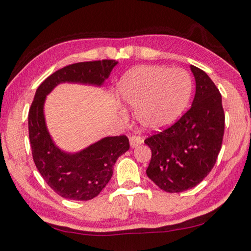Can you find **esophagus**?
Here are the masks:
<instances>
[{"mask_svg": "<svg viewBox=\"0 0 251 251\" xmlns=\"http://www.w3.org/2000/svg\"><path fill=\"white\" fill-rule=\"evenodd\" d=\"M143 138L140 137V136H130L129 137V143H130V147L134 148V147H137L138 145H140L141 143H143Z\"/></svg>", "mask_w": 251, "mask_h": 251, "instance_id": "obj_1", "label": "esophagus"}]
</instances>
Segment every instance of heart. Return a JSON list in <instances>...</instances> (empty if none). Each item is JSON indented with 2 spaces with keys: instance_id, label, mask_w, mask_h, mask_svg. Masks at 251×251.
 I'll return each mask as SVG.
<instances>
[{
  "instance_id": "heart-1",
  "label": "heart",
  "mask_w": 251,
  "mask_h": 251,
  "mask_svg": "<svg viewBox=\"0 0 251 251\" xmlns=\"http://www.w3.org/2000/svg\"><path fill=\"white\" fill-rule=\"evenodd\" d=\"M192 90L188 72L159 66L135 68L118 85L124 103L136 111L141 125L152 130L166 128L181 116Z\"/></svg>"
}]
</instances>
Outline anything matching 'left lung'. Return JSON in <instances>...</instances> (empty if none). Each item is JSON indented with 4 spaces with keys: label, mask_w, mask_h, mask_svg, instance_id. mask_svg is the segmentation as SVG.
Instances as JSON below:
<instances>
[{
    "label": "left lung",
    "mask_w": 251,
    "mask_h": 251,
    "mask_svg": "<svg viewBox=\"0 0 251 251\" xmlns=\"http://www.w3.org/2000/svg\"><path fill=\"white\" fill-rule=\"evenodd\" d=\"M190 68L197 83L192 106L175 124L145 139L151 149L146 173L169 193L183 192L203 181L215 165L224 136L220 91L203 70Z\"/></svg>",
    "instance_id": "8db88e82"
}]
</instances>
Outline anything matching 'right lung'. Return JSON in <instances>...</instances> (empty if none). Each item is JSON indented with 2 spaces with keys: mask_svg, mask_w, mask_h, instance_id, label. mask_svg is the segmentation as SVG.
Listing matches in <instances>:
<instances>
[{
  "mask_svg": "<svg viewBox=\"0 0 251 251\" xmlns=\"http://www.w3.org/2000/svg\"><path fill=\"white\" fill-rule=\"evenodd\" d=\"M117 61L78 62L59 69L38 86L28 113V133L31 154L44 180L60 197L88 201L100 194L113 176L118 157L129 149L125 135L105 137L80 152L67 153L50 137L44 116L46 95L62 82L102 85Z\"/></svg>",
  "mask_w": 251,
  "mask_h": 251,
  "instance_id": "obj_1",
  "label": "right lung"
}]
</instances>
